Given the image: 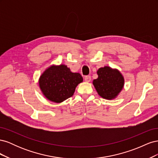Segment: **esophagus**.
I'll use <instances>...</instances> for the list:
<instances>
[{
    "label": "esophagus",
    "instance_id": "obj_1",
    "mask_svg": "<svg viewBox=\"0 0 158 158\" xmlns=\"http://www.w3.org/2000/svg\"><path fill=\"white\" fill-rule=\"evenodd\" d=\"M84 80L86 82H89L90 80H91V76H86L84 77Z\"/></svg>",
    "mask_w": 158,
    "mask_h": 158
}]
</instances>
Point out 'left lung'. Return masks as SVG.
<instances>
[{
  "label": "left lung",
  "instance_id": "obj_1",
  "mask_svg": "<svg viewBox=\"0 0 158 158\" xmlns=\"http://www.w3.org/2000/svg\"><path fill=\"white\" fill-rule=\"evenodd\" d=\"M97 74L98 77L93 80V85L99 96L108 100L115 99L125 85V78L121 72L105 66L98 70Z\"/></svg>",
  "mask_w": 158,
  "mask_h": 158
}]
</instances>
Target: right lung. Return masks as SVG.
<instances>
[{"instance_id": "right-lung-1", "label": "right lung", "mask_w": 158, "mask_h": 158, "mask_svg": "<svg viewBox=\"0 0 158 158\" xmlns=\"http://www.w3.org/2000/svg\"><path fill=\"white\" fill-rule=\"evenodd\" d=\"M83 82L80 73H73L67 66L52 64L39 78V86L43 95L49 101L62 103L73 95L77 85Z\"/></svg>"}]
</instances>
